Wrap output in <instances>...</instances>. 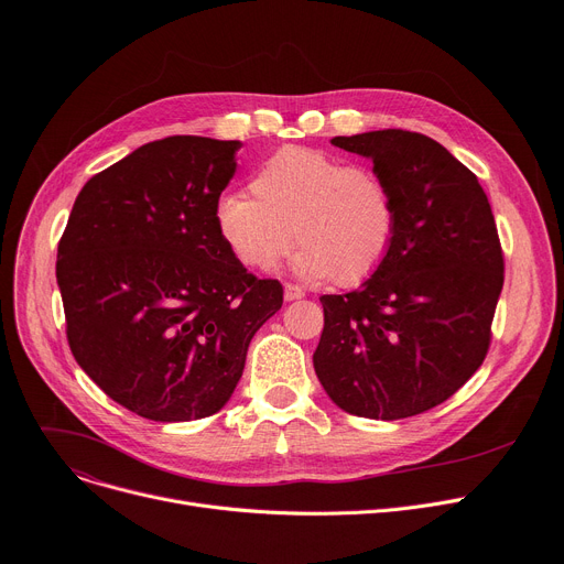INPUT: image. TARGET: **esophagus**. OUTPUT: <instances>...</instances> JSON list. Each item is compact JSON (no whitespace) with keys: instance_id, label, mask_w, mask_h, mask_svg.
I'll return each instance as SVG.
<instances>
[{"instance_id":"esophagus-1","label":"esophagus","mask_w":564,"mask_h":564,"mask_svg":"<svg viewBox=\"0 0 564 564\" xmlns=\"http://www.w3.org/2000/svg\"><path fill=\"white\" fill-rule=\"evenodd\" d=\"M304 290L300 285H292V283H285V290H283V297L285 302H294V300H302L304 297Z\"/></svg>"}]
</instances>
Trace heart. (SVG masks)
Wrapping results in <instances>:
<instances>
[{"instance_id":"heart-1","label":"heart","mask_w":564,"mask_h":564,"mask_svg":"<svg viewBox=\"0 0 564 564\" xmlns=\"http://www.w3.org/2000/svg\"><path fill=\"white\" fill-rule=\"evenodd\" d=\"M251 193L224 192L215 205L221 240L242 264L270 272L294 240L292 270L306 281L349 285L387 258L398 226L391 185L368 164L285 145L251 175Z\"/></svg>"}]
</instances>
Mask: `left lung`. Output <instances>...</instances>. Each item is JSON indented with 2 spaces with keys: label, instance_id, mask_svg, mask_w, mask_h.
I'll use <instances>...</instances> for the list:
<instances>
[{
  "label": "left lung",
  "instance_id": "8db88e82",
  "mask_svg": "<svg viewBox=\"0 0 564 564\" xmlns=\"http://www.w3.org/2000/svg\"><path fill=\"white\" fill-rule=\"evenodd\" d=\"M393 189V245L359 290L324 294L313 366L347 413L398 421L457 393L491 343L502 249L478 177L438 141L406 130L334 137Z\"/></svg>",
  "mask_w": 564,
  "mask_h": 564
}]
</instances>
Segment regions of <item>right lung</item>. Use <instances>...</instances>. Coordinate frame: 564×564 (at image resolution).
Returning <instances> with one entry per match:
<instances>
[{
  "instance_id": "right-lung-1",
  "label": "right lung",
  "mask_w": 564,
  "mask_h": 564,
  "mask_svg": "<svg viewBox=\"0 0 564 564\" xmlns=\"http://www.w3.org/2000/svg\"><path fill=\"white\" fill-rule=\"evenodd\" d=\"M240 145L177 134L137 148L82 187L58 240L73 357L141 419L217 413L283 304V285L249 274L217 230Z\"/></svg>"
}]
</instances>
